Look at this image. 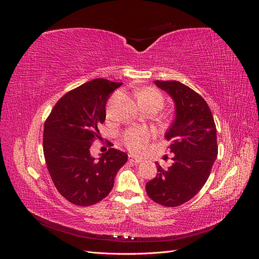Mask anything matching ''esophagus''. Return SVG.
<instances>
[{
    "label": "esophagus",
    "instance_id": "obj_1",
    "mask_svg": "<svg viewBox=\"0 0 259 259\" xmlns=\"http://www.w3.org/2000/svg\"><path fill=\"white\" fill-rule=\"evenodd\" d=\"M128 161H130L131 163H134V164H138V163L142 162V160L138 159V158H135V156L132 155V154L128 155Z\"/></svg>",
    "mask_w": 259,
    "mask_h": 259
}]
</instances>
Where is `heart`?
I'll return each instance as SVG.
<instances>
[{
  "mask_svg": "<svg viewBox=\"0 0 259 259\" xmlns=\"http://www.w3.org/2000/svg\"><path fill=\"white\" fill-rule=\"evenodd\" d=\"M140 106L153 105L159 109L164 103L162 94L153 88H146L136 94ZM151 137V133L144 127H130L123 133L122 140L128 150L133 153H140Z\"/></svg>",
  "mask_w": 259,
  "mask_h": 259,
  "instance_id": "heart-1",
  "label": "heart"
}]
</instances>
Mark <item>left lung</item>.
<instances>
[{"instance_id": "8db88e82", "label": "left lung", "mask_w": 259, "mask_h": 259, "mask_svg": "<svg viewBox=\"0 0 259 259\" xmlns=\"http://www.w3.org/2000/svg\"><path fill=\"white\" fill-rule=\"evenodd\" d=\"M175 101L176 116L167 130L171 166L146 184L148 197L158 204L175 207L191 200L205 185L217 158L216 125L206 101L178 81H155Z\"/></svg>"}]
</instances>
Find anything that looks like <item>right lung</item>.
I'll use <instances>...</instances> for the list:
<instances>
[{
  "instance_id": "add662e5",
  "label": "right lung",
  "mask_w": 259,
  "mask_h": 259,
  "mask_svg": "<svg viewBox=\"0 0 259 259\" xmlns=\"http://www.w3.org/2000/svg\"><path fill=\"white\" fill-rule=\"evenodd\" d=\"M122 83L95 79L66 93L44 123L43 151L58 192L77 206H90L112 190L127 154L110 148L99 160L91 155L98 125L106 120V104Z\"/></svg>"
}]
</instances>
